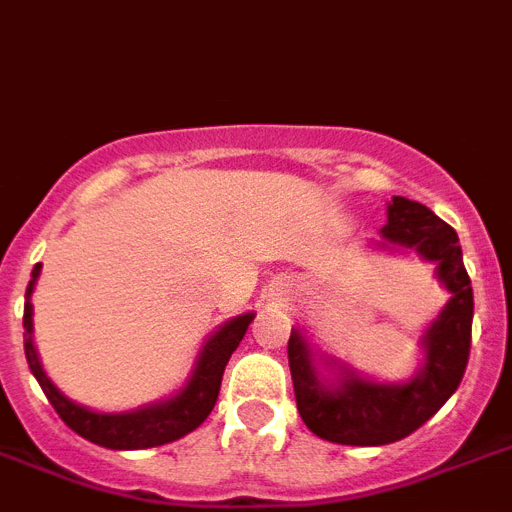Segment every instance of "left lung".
I'll return each mask as SVG.
<instances>
[{
    "label": "left lung",
    "mask_w": 512,
    "mask_h": 512,
    "mask_svg": "<svg viewBox=\"0 0 512 512\" xmlns=\"http://www.w3.org/2000/svg\"><path fill=\"white\" fill-rule=\"evenodd\" d=\"M381 234L386 242L438 262V278L453 296L425 335V368L404 386L373 384L348 371L340 389H324L311 366L309 345L299 330H291L288 366L301 420L314 435L342 446H386L415 433L459 389L469 363L474 293L453 226L428 206L397 195Z\"/></svg>",
    "instance_id": "8db88e82"
}]
</instances>
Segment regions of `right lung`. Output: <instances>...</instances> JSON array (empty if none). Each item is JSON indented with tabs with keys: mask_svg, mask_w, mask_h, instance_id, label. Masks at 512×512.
Masks as SVG:
<instances>
[{
	"mask_svg": "<svg viewBox=\"0 0 512 512\" xmlns=\"http://www.w3.org/2000/svg\"><path fill=\"white\" fill-rule=\"evenodd\" d=\"M38 275H41V262L33 268V281H30L28 291H25V314H22L25 355H28L30 371H33V376L41 384L48 402L53 404V410L59 412L61 420L74 433L87 438V441L97 443V446L118 448V451H128V448H154L193 433L211 415L213 404L219 399L226 363H229L231 353L239 348L244 332H247L250 322L255 319L252 314H242V317L226 322L206 342V348H203L201 358H198V366L193 371V379L170 402L154 404V407H146V410L139 412H128V415H100V412L84 410V407L74 404L71 399H66L46 379V373H43L41 363H38V353L33 348V306H30V293H33Z\"/></svg>",
	"mask_w": 512,
	"mask_h": 512,
	"instance_id": "1",
	"label": "right lung"
}]
</instances>
